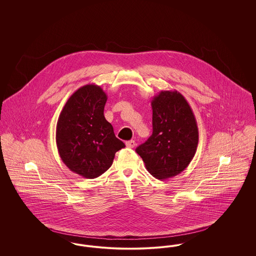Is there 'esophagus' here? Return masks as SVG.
I'll return each instance as SVG.
<instances>
[{
  "mask_svg": "<svg viewBox=\"0 0 256 256\" xmlns=\"http://www.w3.org/2000/svg\"><path fill=\"white\" fill-rule=\"evenodd\" d=\"M126 146H128V148H132L135 146V141H134V140L126 141Z\"/></svg>",
  "mask_w": 256,
  "mask_h": 256,
  "instance_id": "esophagus-1",
  "label": "esophagus"
}]
</instances>
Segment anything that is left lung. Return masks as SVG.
I'll return each mask as SVG.
<instances>
[{"label": "left lung", "mask_w": 256, "mask_h": 256, "mask_svg": "<svg viewBox=\"0 0 256 256\" xmlns=\"http://www.w3.org/2000/svg\"><path fill=\"white\" fill-rule=\"evenodd\" d=\"M152 134L136 152L146 170L158 180L178 176L195 156L198 130L186 98L178 92L161 91L152 100Z\"/></svg>", "instance_id": "left-lung-1"}]
</instances>
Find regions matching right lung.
I'll return each mask as SVG.
<instances>
[{
    "label": "right lung",
    "mask_w": 256,
    "mask_h": 256,
    "mask_svg": "<svg viewBox=\"0 0 256 256\" xmlns=\"http://www.w3.org/2000/svg\"><path fill=\"white\" fill-rule=\"evenodd\" d=\"M108 96L96 84H86L68 98L56 124L61 160L70 170L96 178L108 170L115 154L124 148L104 115Z\"/></svg>",
    "instance_id": "right-lung-1"
}]
</instances>
